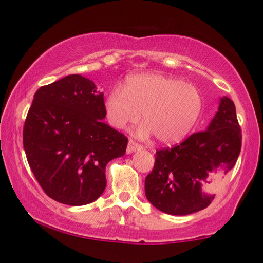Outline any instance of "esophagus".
<instances>
[{
	"instance_id": "esophagus-1",
	"label": "esophagus",
	"mask_w": 263,
	"mask_h": 263,
	"mask_svg": "<svg viewBox=\"0 0 263 263\" xmlns=\"http://www.w3.org/2000/svg\"><path fill=\"white\" fill-rule=\"evenodd\" d=\"M142 148V146L141 145H139V144H137L136 141H133V140H130L128 141V144H127V153H132V152H137V151H140Z\"/></svg>"
}]
</instances>
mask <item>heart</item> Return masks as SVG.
Masks as SVG:
<instances>
[{
	"label": "heart",
	"instance_id": "obj_1",
	"mask_svg": "<svg viewBox=\"0 0 263 263\" xmlns=\"http://www.w3.org/2000/svg\"><path fill=\"white\" fill-rule=\"evenodd\" d=\"M109 124L123 130L139 122L144 124L136 136L147 139L152 135L161 144L181 141L193 130L203 110V97L197 88L180 79L162 74H138L124 89L116 87L105 99Z\"/></svg>",
	"mask_w": 263,
	"mask_h": 263
}]
</instances>
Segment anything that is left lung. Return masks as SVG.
<instances>
[{"mask_svg":"<svg viewBox=\"0 0 263 263\" xmlns=\"http://www.w3.org/2000/svg\"><path fill=\"white\" fill-rule=\"evenodd\" d=\"M241 139L233 101L221 97L205 131L193 133L174 147L155 152L154 168L145 180L146 197L168 215L184 216L205 209L215 195L203 193V183L209 175L226 174L234 167Z\"/></svg>","mask_w":263,"mask_h":263,"instance_id":"1","label":"left lung"}]
</instances>
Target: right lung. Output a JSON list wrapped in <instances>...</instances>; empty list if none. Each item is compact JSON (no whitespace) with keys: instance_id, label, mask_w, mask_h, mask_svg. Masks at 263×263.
<instances>
[{"instance_id":"obj_1","label":"right lung","mask_w":263,"mask_h":263,"mask_svg":"<svg viewBox=\"0 0 263 263\" xmlns=\"http://www.w3.org/2000/svg\"><path fill=\"white\" fill-rule=\"evenodd\" d=\"M103 92L73 74L35 91L23 128L29 166L45 194L67 205L96 201L106 186L105 167L123 157L127 138L105 118Z\"/></svg>"}]
</instances>
